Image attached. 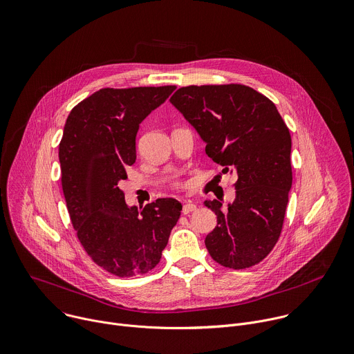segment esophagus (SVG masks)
Masks as SVG:
<instances>
[{
  "mask_svg": "<svg viewBox=\"0 0 354 354\" xmlns=\"http://www.w3.org/2000/svg\"><path fill=\"white\" fill-rule=\"evenodd\" d=\"M195 209H196V205L192 203V202H188V203H185V205L183 206V214H184V215H188V214H191V212H194Z\"/></svg>",
  "mask_w": 354,
  "mask_h": 354,
  "instance_id": "34e87169",
  "label": "esophagus"
}]
</instances>
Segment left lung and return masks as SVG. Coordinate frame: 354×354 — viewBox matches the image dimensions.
Returning a JSON list of instances; mask_svg holds the SVG:
<instances>
[{"instance_id": "1", "label": "left lung", "mask_w": 354, "mask_h": 354, "mask_svg": "<svg viewBox=\"0 0 354 354\" xmlns=\"http://www.w3.org/2000/svg\"><path fill=\"white\" fill-rule=\"evenodd\" d=\"M171 104L206 144L223 173H237L236 198L226 209L205 201L218 226L205 245L218 263L245 269L261 262L279 240L292 188V138L276 106L245 85L180 88Z\"/></svg>"}]
</instances>
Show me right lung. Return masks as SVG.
<instances>
[{"instance_id": "right-lung-1", "label": "right lung", "mask_w": 354, "mask_h": 354, "mask_svg": "<svg viewBox=\"0 0 354 354\" xmlns=\"http://www.w3.org/2000/svg\"><path fill=\"white\" fill-rule=\"evenodd\" d=\"M176 86L104 88L71 110L58 148L61 184L77 236L100 268L120 277L153 269L181 215L173 198L138 209L118 183L135 163L142 122Z\"/></svg>"}]
</instances>
